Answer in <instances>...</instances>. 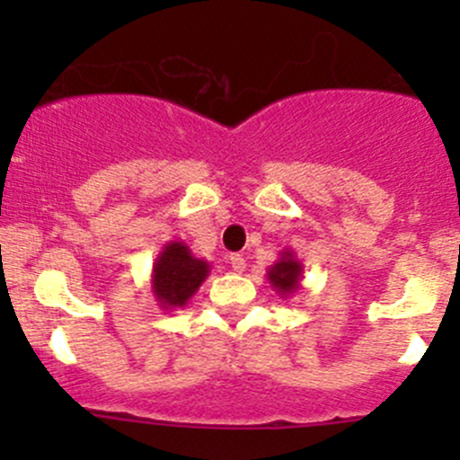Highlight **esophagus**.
Segmentation results:
<instances>
[{"label":"esophagus","mask_w":460,"mask_h":460,"mask_svg":"<svg viewBox=\"0 0 460 460\" xmlns=\"http://www.w3.org/2000/svg\"><path fill=\"white\" fill-rule=\"evenodd\" d=\"M229 262H231V269H234L235 273H243L244 269H247V260L240 256V253H231Z\"/></svg>","instance_id":"obj_1"}]
</instances>
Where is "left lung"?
Masks as SVG:
<instances>
[{
    "label": "left lung",
    "instance_id": "8db88e82",
    "mask_svg": "<svg viewBox=\"0 0 460 460\" xmlns=\"http://www.w3.org/2000/svg\"><path fill=\"white\" fill-rule=\"evenodd\" d=\"M303 262L296 256L291 249H282L280 258L267 269V280L271 282V287L276 289V294L280 298H289L291 294L300 289V282H303Z\"/></svg>",
    "mask_w": 460,
    "mask_h": 460
}]
</instances>
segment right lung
I'll return each mask as SVG.
<instances>
[{"instance_id": "obj_1", "label": "right lung", "mask_w": 460, "mask_h": 460, "mask_svg": "<svg viewBox=\"0 0 460 460\" xmlns=\"http://www.w3.org/2000/svg\"><path fill=\"white\" fill-rule=\"evenodd\" d=\"M211 264L196 258L187 243L171 240L157 253L151 271V291L160 309H180L207 280Z\"/></svg>"}]
</instances>
